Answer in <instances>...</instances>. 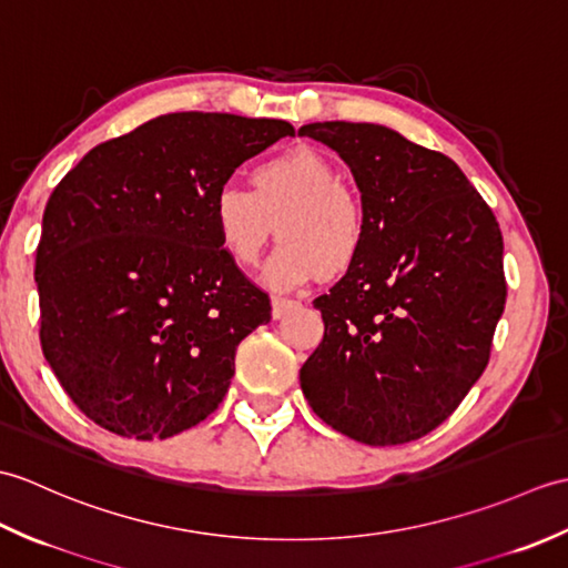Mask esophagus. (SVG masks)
I'll list each match as a JSON object with an SVG mask.
<instances>
[{"label": "esophagus", "instance_id": "1", "mask_svg": "<svg viewBox=\"0 0 568 568\" xmlns=\"http://www.w3.org/2000/svg\"><path fill=\"white\" fill-rule=\"evenodd\" d=\"M300 303L297 300H293V297H281V295H275L273 300H271V312H273V320H281L285 312H291V310H295Z\"/></svg>", "mask_w": 568, "mask_h": 568}]
</instances>
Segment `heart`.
I'll return each mask as SVG.
<instances>
[{
	"label": "heart",
	"instance_id": "heart-1",
	"mask_svg": "<svg viewBox=\"0 0 568 568\" xmlns=\"http://www.w3.org/2000/svg\"><path fill=\"white\" fill-rule=\"evenodd\" d=\"M251 185L222 187L212 202L220 246L241 268L258 261L273 229L281 244L263 271L273 287H297L320 271L339 275L356 263L368 214L327 155L307 146L273 155L253 168Z\"/></svg>",
	"mask_w": 568,
	"mask_h": 568
}]
</instances>
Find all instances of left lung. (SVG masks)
Returning <instances> with one entry per match:
<instances>
[{
  "instance_id": "1",
  "label": "left lung",
  "mask_w": 568,
  "mask_h": 568,
  "mask_svg": "<svg viewBox=\"0 0 568 568\" xmlns=\"http://www.w3.org/2000/svg\"><path fill=\"white\" fill-rule=\"evenodd\" d=\"M352 168L368 214L356 263L315 300L324 339L300 368L312 409L361 444L425 437L464 400L503 315V236L452 159L393 129L305 124Z\"/></svg>"
}]
</instances>
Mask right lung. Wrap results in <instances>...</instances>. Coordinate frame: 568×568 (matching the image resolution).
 Wrapping results in <instances>:
<instances>
[{
    "label": "right lung",
    "mask_w": 568,
    "mask_h": 568,
    "mask_svg": "<svg viewBox=\"0 0 568 568\" xmlns=\"http://www.w3.org/2000/svg\"><path fill=\"white\" fill-rule=\"evenodd\" d=\"M293 134L283 119L163 114L55 185L36 248L41 348L94 425L168 439L220 407L271 300L220 246L212 202L241 163Z\"/></svg>",
    "instance_id": "right-lung-1"
}]
</instances>
